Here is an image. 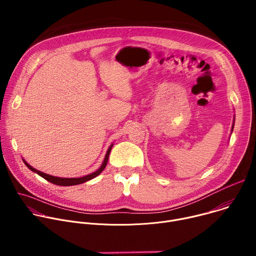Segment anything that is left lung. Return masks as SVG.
<instances>
[{
  "mask_svg": "<svg viewBox=\"0 0 256 256\" xmlns=\"http://www.w3.org/2000/svg\"><path fill=\"white\" fill-rule=\"evenodd\" d=\"M232 130H233V128H232Z\"/></svg>",
  "mask_w": 256,
  "mask_h": 256,
  "instance_id": "left-lung-1",
  "label": "left lung"
}]
</instances>
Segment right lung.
Instances as JSON below:
<instances>
[{"label":"right lung","instance_id":"obj_1","mask_svg":"<svg viewBox=\"0 0 256 256\" xmlns=\"http://www.w3.org/2000/svg\"><path fill=\"white\" fill-rule=\"evenodd\" d=\"M112 144L110 146V148H109V149L107 150V153H106V155H105L104 161H103L101 167H100L97 171H95V172H93V173H91V174H89V175H86V176H84V177H79V178H60V177L52 176V175L46 174V173H44V172H40V171H38V170L34 169L32 166H30V165H29L28 163H26L25 161H24V163H25V165H26L31 171H33V172H35V173H38V175H40L42 177H44L46 180H48V182H52V184H56V186H77V184H84V182H86V181H88V180H90V179H93L94 177L98 176V175L104 170V168H105V166H106V164H107V161H108L109 153H110V151H112Z\"/></svg>","mask_w":256,"mask_h":256}]
</instances>
